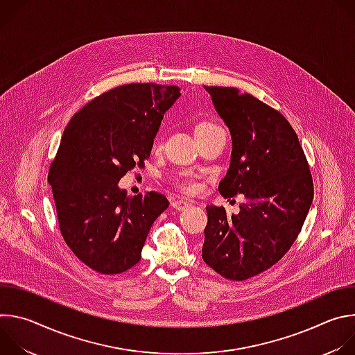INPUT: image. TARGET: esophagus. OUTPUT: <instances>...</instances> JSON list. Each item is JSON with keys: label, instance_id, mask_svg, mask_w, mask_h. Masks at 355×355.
Returning a JSON list of instances; mask_svg holds the SVG:
<instances>
[{"label": "esophagus", "instance_id": "obj_1", "mask_svg": "<svg viewBox=\"0 0 355 355\" xmlns=\"http://www.w3.org/2000/svg\"><path fill=\"white\" fill-rule=\"evenodd\" d=\"M171 205H173V208L177 209V211H184V209H187L188 207H191L189 202H188L187 199H182V198L174 199V200L171 202Z\"/></svg>", "mask_w": 355, "mask_h": 355}]
</instances>
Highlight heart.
Returning <instances> with one entry per match:
<instances>
[{"mask_svg":"<svg viewBox=\"0 0 355 355\" xmlns=\"http://www.w3.org/2000/svg\"><path fill=\"white\" fill-rule=\"evenodd\" d=\"M215 128H219L215 122L212 121H208V119H204L196 123L195 126V135L199 133V132H205V130H211V129H215ZM174 184L177 188H180L181 191L187 192V193H195L199 191L200 185L196 180L195 175L189 174V173H181L178 174L175 178H174Z\"/></svg>","mask_w":355,"mask_h":355,"instance_id":"obj_1","label":"heart"}]
</instances>
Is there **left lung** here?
<instances>
[{
    "mask_svg": "<svg viewBox=\"0 0 355 355\" xmlns=\"http://www.w3.org/2000/svg\"><path fill=\"white\" fill-rule=\"evenodd\" d=\"M205 89L233 144L219 192L223 198L244 193L245 202L237 215L207 207L202 259L223 278L244 281L289 251L312 205L313 180L296 132L279 111L233 87Z\"/></svg>",
    "mask_w": 355,
    "mask_h": 355,
    "instance_id": "obj_1",
    "label": "left lung"
}]
</instances>
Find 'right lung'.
Listing matches in <instances>:
<instances>
[{"mask_svg": "<svg viewBox=\"0 0 355 355\" xmlns=\"http://www.w3.org/2000/svg\"><path fill=\"white\" fill-rule=\"evenodd\" d=\"M177 85L133 83L91 99L69 122L50 163L59 229L74 256L99 274L140 261L153 222L168 208L159 192L126 195L119 180L144 167Z\"/></svg>", "mask_w": 355, "mask_h": 355, "instance_id": "right-lung-1", "label": "right lung"}]
</instances>
